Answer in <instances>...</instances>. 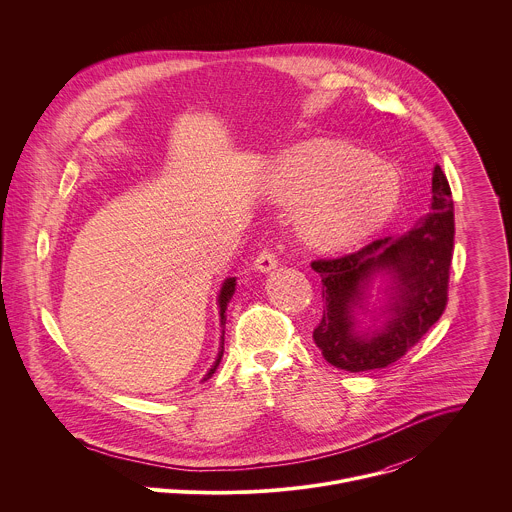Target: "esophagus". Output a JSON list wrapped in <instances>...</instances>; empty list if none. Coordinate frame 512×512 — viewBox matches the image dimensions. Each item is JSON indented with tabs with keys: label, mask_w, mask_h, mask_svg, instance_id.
Segmentation results:
<instances>
[{
	"label": "esophagus",
	"mask_w": 512,
	"mask_h": 512,
	"mask_svg": "<svg viewBox=\"0 0 512 512\" xmlns=\"http://www.w3.org/2000/svg\"><path fill=\"white\" fill-rule=\"evenodd\" d=\"M276 268H278V258H276V254H274L272 250H262V252L256 256V260H254V270H256V272L268 274V272H272V270H276Z\"/></svg>",
	"instance_id": "34e87169"
}]
</instances>
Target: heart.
Wrapping results in <instances>:
<instances>
[{"label":"heart","instance_id":"1","mask_svg":"<svg viewBox=\"0 0 512 512\" xmlns=\"http://www.w3.org/2000/svg\"><path fill=\"white\" fill-rule=\"evenodd\" d=\"M268 197L295 209L299 238L317 250H345L396 211L400 179L359 147L321 140L282 151L266 173Z\"/></svg>","mask_w":512,"mask_h":512}]
</instances>
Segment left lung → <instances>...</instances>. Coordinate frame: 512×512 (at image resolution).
Wrapping results in <instances>:
<instances>
[{
	"label": "left lung",
	"mask_w": 512,
	"mask_h": 512,
	"mask_svg": "<svg viewBox=\"0 0 512 512\" xmlns=\"http://www.w3.org/2000/svg\"><path fill=\"white\" fill-rule=\"evenodd\" d=\"M453 236L451 189L436 165L432 211L410 230L378 238L343 258L311 262L321 276L325 303L313 341L325 361L363 372L404 357L445 309ZM376 279L383 297L370 304Z\"/></svg>",
	"instance_id": "obj_1"
}]
</instances>
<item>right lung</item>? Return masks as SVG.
<instances>
[{"label": "right lung", "mask_w": 512, "mask_h": 512, "mask_svg": "<svg viewBox=\"0 0 512 512\" xmlns=\"http://www.w3.org/2000/svg\"><path fill=\"white\" fill-rule=\"evenodd\" d=\"M234 290H236V278H226L224 282H222V288H220L219 292V315H220V325H222V337H220V351L219 355H217V361L213 363L211 366V370L205 374V378L203 380H209L213 374H215V370H217V366L220 365V359H222V353H224V323H226V307H228V301L232 299V295H234Z\"/></svg>", "instance_id": "add662e5"}]
</instances>
